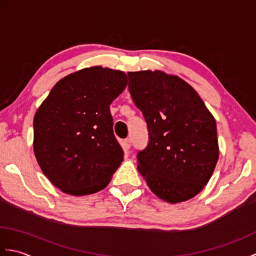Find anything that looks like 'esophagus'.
<instances>
[{"label":"esophagus","mask_w":256,"mask_h":256,"mask_svg":"<svg viewBox=\"0 0 256 256\" xmlns=\"http://www.w3.org/2000/svg\"><path fill=\"white\" fill-rule=\"evenodd\" d=\"M122 148H123V150H130V148H131V140H130L128 138L124 140L123 142H122Z\"/></svg>","instance_id":"1"}]
</instances>
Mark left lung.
I'll return each instance as SVG.
<instances>
[{
  "label": "left lung",
  "mask_w": 256,
  "mask_h": 256,
  "mask_svg": "<svg viewBox=\"0 0 256 256\" xmlns=\"http://www.w3.org/2000/svg\"><path fill=\"white\" fill-rule=\"evenodd\" d=\"M128 90L145 118L148 148L138 170L152 192L170 204L194 198L219 158L216 124L192 86L160 70L128 72Z\"/></svg>",
  "instance_id": "8db88e82"
}]
</instances>
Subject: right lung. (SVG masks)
I'll use <instances>...</instances> for the list:
<instances>
[{"label": "right lung", "instance_id": "obj_1", "mask_svg": "<svg viewBox=\"0 0 256 256\" xmlns=\"http://www.w3.org/2000/svg\"><path fill=\"white\" fill-rule=\"evenodd\" d=\"M128 84L121 70L94 66L54 86L34 116V154L62 192L86 196L104 189L123 162L110 104Z\"/></svg>", "mask_w": 256, "mask_h": 256}]
</instances>
